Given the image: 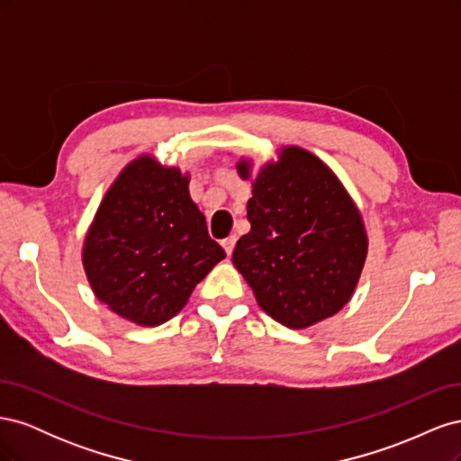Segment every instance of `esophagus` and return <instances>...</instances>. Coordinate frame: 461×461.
<instances>
[{
    "instance_id": "34e87169",
    "label": "esophagus",
    "mask_w": 461,
    "mask_h": 461,
    "mask_svg": "<svg viewBox=\"0 0 461 461\" xmlns=\"http://www.w3.org/2000/svg\"><path fill=\"white\" fill-rule=\"evenodd\" d=\"M221 244H222V248H225L227 256H230V254H232V249H234V246H236V239H234V236H229V239H225V240H222Z\"/></svg>"
}]
</instances>
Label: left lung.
Instances as JSON below:
<instances>
[{
    "label": "left lung",
    "instance_id": "left-lung-1",
    "mask_svg": "<svg viewBox=\"0 0 461 461\" xmlns=\"http://www.w3.org/2000/svg\"><path fill=\"white\" fill-rule=\"evenodd\" d=\"M249 178L252 163H236ZM252 229L236 242L234 267L259 308L290 329L339 313L357 286L367 234L354 200L329 167L308 149L288 146L267 163L248 200Z\"/></svg>",
    "mask_w": 461,
    "mask_h": 461
}]
</instances>
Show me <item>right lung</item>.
<instances>
[{
	"label": "right lung",
	"instance_id": "1",
	"mask_svg": "<svg viewBox=\"0 0 461 461\" xmlns=\"http://www.w3.org/2000/svg\"><path fill=\"white\" fill-rule=\"evenodd\" d=\"M188 180L176 167L140 156L107 190L86 234L82 263L95 298L136 325L175 317L225 258Z\"/></svg>",
	"mask_w": 461,
	"mask_h": 461
}]
</instances>
